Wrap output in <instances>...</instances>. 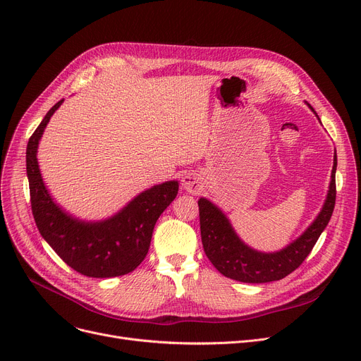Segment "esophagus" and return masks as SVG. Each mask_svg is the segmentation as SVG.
<instances>
[{
	"label": "esophagus",
	"mask_w": 361,
	"mask_h": 361,
	"mask_svg": "<svg viewBox=\"0 0 361 361\" xmlns=\"http://www.w3.org/2000/svg\"><path fill=\"white\" fill-rule=\"evenodd\" d=\"M181 185L187 192L197 193L202 190V187H203L202 177L197 173H187L181 180Z\"/></svg>",
	"instance_id": "esophagus-1"
}]
</instances>
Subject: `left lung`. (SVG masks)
Segmentation results:
<instances>
[{
	"instance_id": "obj_1",
	"label": "left lung",
	"mask_w": 361,
	"mask_h": 361,
	"mask_svg": "<svg viewBox=\"0 0 361 361\" xmlns=\"http://www.w3.org/2000/svg\"><path fill=\"white\" fill-rule=\"evenodd\" d=\"M307 106L316 114L310 104H307ZM317 120L320 121L319 117ZM335 173L336 152L334 155L329 190L326 193L324 204H322L320 212L295 240H293L286 247L276 252H260L250 247L235 233L231 221L221 207L209 199L200 197L197 200L200 234L207 259L212 262L214 267L224 276L240 282L263 283L279 281L290 275L309 256L313 245L326 228V225L332 216L336 197Z\"/></svg>"
}]
</instances>
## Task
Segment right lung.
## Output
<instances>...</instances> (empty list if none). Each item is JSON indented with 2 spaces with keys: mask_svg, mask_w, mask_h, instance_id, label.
<instances>
[{
  "mask_svg": "<svg viewBox=\"0 0 361 361\" xmlns=\"http://www.w3.org/2000/svg\"><path fill=\"white\" fill-rule=\"evenodd\" d=\"M64 99L56 102L37 126L26 149V171L32 212L42 238L70 268L85 276L112 278L135 271L147 255L152 233L161 214L178 193V181L155 184L114 215L86 221L66 211L44 183L37 147L44 131Z\"/></svg>",
  "mask_w": 361,
  "mask_h": 361,
  "instance_id": "right-lung-1",
  "label": "right lung"
}]
</instances>
